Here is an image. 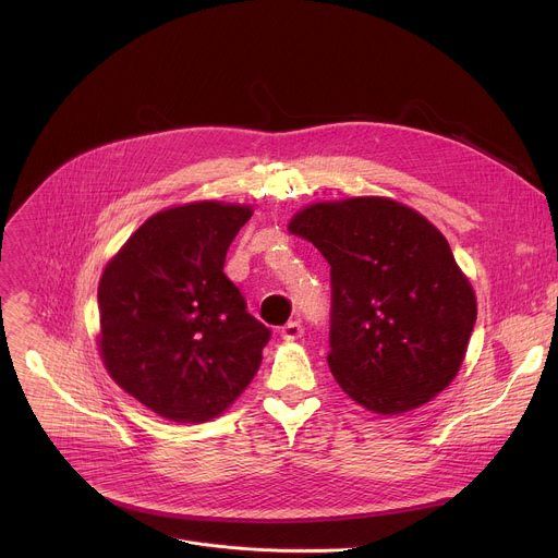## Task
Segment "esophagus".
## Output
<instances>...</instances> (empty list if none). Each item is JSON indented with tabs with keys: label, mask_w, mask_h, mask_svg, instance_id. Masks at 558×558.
Returning a JSON list of instances; mask_svg holds the SVG:
<instances>
[{
	"label": "esophagus",
	"mask_w": 558,
	"mask_h": 558,
	"mask_svg": "<svg viewBox=\"0 0 558 558\" xmlns=\"http://www.w3.org/2000/svg\"><path fill=\"white\" fill-rule=\"evenodd\" d=\"M302 333H304V329H302V325L300 323H287L282 329H280V338L282 340H287V342H293V340H298V338H302Z\"/></svg>",
	"instance_id": "obj_1"
}]
</instances>
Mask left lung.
Returning a JSON list of instances; mask_svg holds the SVG:
<instances>
[{"label":"left lung","instance_id":"obj_1","mask_svg":"<svg viewBox=\"0 0 558 558\" xmlns=\"http://www.w3.org/2000/svg\"><path fill=\"white\" fill-rule=\"evenodd\" d=\"M331 265L329 368L353 402L402 415L459 373L476 298L444 233L384 196L313 203L289 220Z\"/></svg>","mask_w":558,"mask_h":558}]
</instances>
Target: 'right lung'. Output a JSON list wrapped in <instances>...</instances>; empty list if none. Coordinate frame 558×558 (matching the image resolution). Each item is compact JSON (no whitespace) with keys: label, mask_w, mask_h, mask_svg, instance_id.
<instances>
[{"label":"right lung","mask_w":558,"mask_h":558,"mask_svg":"<svg viewBox=\"0 0 558 558\" xmlns=\"http://www.w3.org/2000/svg\"><path fill=\"white\" fill-rule=\"evenodd\" d=\"M252 205L194 201L149 216L99 280V353L145 409L179 424L225 413L254 379L271 331L222 274Z\"/></svg>","instance_id":"add662e5"}]
</instances>
